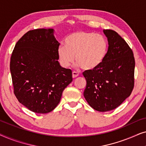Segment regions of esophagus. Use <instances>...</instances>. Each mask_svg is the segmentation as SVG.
Masks as SVG:
<instances>
[{
	"mask_svg": "<svg viewBox=\"0 0 146 146\" xmlns=\"http://www.w3.org/2000/svg\"><path fill=\"white\" fill-rule=\"evenodd\" d=\"M78 76H79V74L76 72H75V71L72 72V78H75L78 77Z\"/></svg>",
	"mask_w": 146,
	"mask_h": 146,
	"instance_id": "34e87169",
	"label": "esophagus"
}]
</instances>
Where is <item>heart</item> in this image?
I'll return each mask as SVG.
<instances>
[{
	"label": "heart",
	"instance_id": "1",
	"mask_svg": "<svg viewBox=\"0 0 146 146\" xmlns=\"http://www.w3.org/2000/svg\"><path fill=\"white\" fill-rule=\"evenodd\" d=\"M65 46L58 48L60 63L68 68L76 60L77 66L86 70H94L104 62L109 49L108 42L102 35L92 32L76 31L68 35Z\"/></svg>",
	"mask_w": 146,
	"mask_h": 146
}]
</instances>
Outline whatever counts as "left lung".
<instances>
[{
    "label": "left lung",
    "mask_w": 146,
    "mask_h": 146,
    "mask_svg": "<svg viewBox=\"0 0 146 146\" xmlns=\"http://www.w3.org/2000/svg\"><path fill=\"white\" fill-rule=\"evenodd\" d=\"M108 41L104 62L94 70H86L84 96L96 110L108 111L118 107L130 96L134 85L135 59L124 40L112 30H104Z\"/></svg>",
    "instance_id": "8db88e82"
}]
</instances>
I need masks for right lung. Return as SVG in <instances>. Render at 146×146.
Returning a JSON list of instances; mask_svg holds the SVG:
<instances>
[{
  "instance_id": "right-lung-1",
  "label": "right lung",
  "mask_w": 146,
  "mask_h": 146,
  "mask_svg": "<svg viewBox=\"0 0 146 146\" xmlns=\"http://www.w3.org/2000/svg\"><path fill=\"white\" fill-rule=\"evenodd\" d=\"M52 29L27 32L16 44L10 69L14 93L18 100L37 113L52 111L72 81L70 69L58 61L60 43Z\"/></svg>"
}]
</instances>
